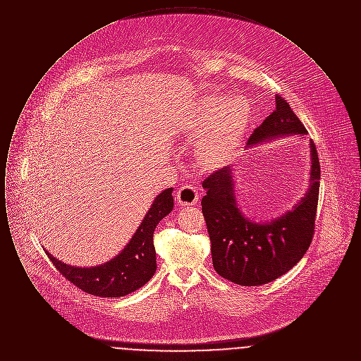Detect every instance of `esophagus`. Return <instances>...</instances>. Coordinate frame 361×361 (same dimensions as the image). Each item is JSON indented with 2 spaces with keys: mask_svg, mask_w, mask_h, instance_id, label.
Listing matches in <instances>:
<instances>
[{
  "mask_svg": "<svg viewBox=\"0 0 361 361\" xmlns=\"http://www.w3.org/2000/svg\"><path fill=\"white\" fill-rule=\"evenodd\" d=\"M176 199L181 206H195L199 200L197 189L192 185H183L176 193Z\"/></svg>",
  "mask_w": 361,
  "mask_h": 361,
  "instance_id": "esophagus-1",
  "label": "esophagus"
}]
</instances>
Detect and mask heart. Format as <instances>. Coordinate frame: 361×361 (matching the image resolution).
Here are the masks:
<instances>
[{"label": "heart", "instance_id": "heart-1", "mask_svg": "<svg viewBox=\"0 0 361 361\" xmlns=\"http://www.w3.org/2000/svg\"><path fill=\"white\" fill-rule=\"evenodd\" d=\"M253 118L250 100L211 93L197 99L185 114V130L199 135L196 157L206 169H218L240 149Z\"/></svg>", "mask_w": 361, "mask_h": 361}]
</instances>
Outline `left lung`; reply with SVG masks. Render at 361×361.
<instances>
[{
	"label": "left lung",
	"instance_id": "obj_1",
	"mask_svg": "<svg viewBox=\"0 0 361 361\" xmlns=\"http://www.w3.org/2000/svg\"><path fill=\"white\" fill-rule=\"evenodd\" d=\"M276 109L249 137L246 149L280 137L307 135V130L283 97ZM310 185L305 196L283 215L257 222L242 214L235 199L234 169L212 173L203 181L202 209L211 240L212 264L231 283L253 287L274 281L292 269L309 249L314 235L321 168L310 140Z\"/></svg>",
	"mask_w": 361,
	"mask_h": 361
}]
</instances>
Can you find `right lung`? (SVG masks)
<instances>
[{"label":"right lung","instance_id":"add662e5","mask_svg":"<svg viewBox=\"0 0 361 361\" xmlns=\"http://www.w3.org/2000/svg\"><path fill=\"white\" fill-rule=\"evenodd\" d=\"M172 192L173 188L165 189L155 197L133 238L118 256L102 265L73 267L56 259L44 249L47 257L59 274L90 295L119 298L137 291L154 276L157 261L153 235L158 222L172 212Z\"/></svg>","mask_w":361,"mask_h":361}]
</instances>
